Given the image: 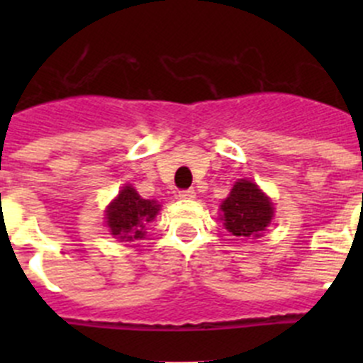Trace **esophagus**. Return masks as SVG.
Returning a JSON list of instances; mask_svg holds the SVG:
<instances>
[{"mask_svg": "<svg viewBox=\"0 0 363 363\" xmlns=\"http://www.w3.org/2000/svg\"><path fill=\"white\" fill-rule=\"evenodd\" d=\"M179 199L181 200H193L196 196V191L193 188H189V189H182V191H179Z\"/></svg>", "mask_w": 363, "mask_h": 363, "instance_id": "34e87169", "label": "esophagus"}]
</instances>
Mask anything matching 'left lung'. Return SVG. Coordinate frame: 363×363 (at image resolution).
<instances>
[{
	"mask_svg": "<svg viewBox=\"0 0 363 363\" xmlns=\"http://www.w3.org/2000/svg\"><path fill=\"white\" fill-rule=\"evenodd\" d=\"M221 219L232 235L242 239H258L274 218L269 196L252 181L240 179L221 203Z\"/></svg>",
	"mask_w": 363,
	"mask_h": 363,
	"instance_id": "1",
	"label": "left lung"
}]
</instances>
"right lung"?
<instances>
[{
  "instance_id": "obj_1",
  "label": "right lung",
  "mask_w": 363,
  "mask_h": 363,
  "mask_svg": "<svg viewBox=\"0 0 363 363\" xmlns=\"http://www.w3.org/2000/svg\"><path fill=\"white\" fill-rule=\"evenodd\" d=\"M160 203L145 200L131 186H124L117 199L107 207V226L111 235L121 242H133L145 237V226L156 218Z\"/></svg>"
}]
</instances>
